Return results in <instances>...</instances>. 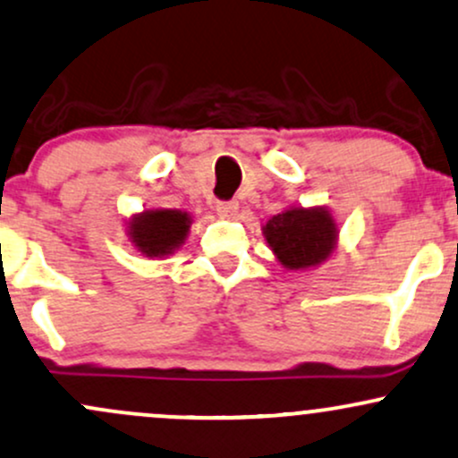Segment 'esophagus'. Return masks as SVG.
<instances>
[{
    "label": "esophagus",
    "mask_w": 458,
    "mask_h": 458,
    "mask_svg": "<svg viewBox=\"0 0 458 458\" xmlns=\"http://www.w3.org/2000/svg\"><path fill=\"white\" fill-rule=\"evenodd\" d=\"M237 210H239V204L234 202V199H230V202H217V215H219V217L233 219L234 215H237Z\"/></svg>",
    "instance_id": "1"
}]
</instances>
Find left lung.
Returning a JSON list of instances; mask_svg holds the SVG:
<instances>
[{"label":"left lung","instance_id":"1","mask_svg":"<svg viewBox=\"0 0 458 458\" xmlns=\"http://www.w3.org/2000/svg\"><path fill=\"white\" fill-rule=\"evenodd\" d=\"M269 248L286 269H309L324 263L336 245L333 215L319 208H289L274 215L263 228Z\"/></svg>","mask_w":458,"mask_h":458}]
</instances>
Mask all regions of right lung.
Returning <instances> with one entry per match:
<instances>
[{
  "label": "right lung",
  "mask_w": 458,
  "mask_h": 458,
  "mask_svg": "<svg viewBox=\"0 0 458 458\" xmlns=\"http://www.w3.org/2000/svg\"><path fill=\"white\" fill-rule=\"evenodd\" d=\"M189 228L191 217L182 210L156 208L130 219L128 234L140 254L163 259L184 243Z\"/></svg>",
  "instance_id": "right-lung-1"
}]
</instances>
